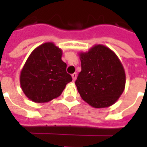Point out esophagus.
I'll return each instance as SVG.
<instances>
[{"label":"esophagus","instance_id":"1","mask_svg":"<svg viewBox=\"0 0 147 147\" xmlns=\"http://www.w3.org/2000/svg\"><path fill=\"white\" fill-rule=\"evenodd\" d=\"M71 77H72V79H73V81H75L76 79V77H77V74L73 73L72 75H71Z\"/></svg>","mask_w":147,"mask_h":147}]
</instances>
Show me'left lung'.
<instances>
[{
    "label": "left lung",
    "instance_id": "1",
    "mask_svg": "<svg viewBox=\"0 0 147 147\" xmlns=\"http://www.w3.org/2000/svg\"><path fill=\"white\" fill-rule=\"evenodd\" d=\"M79 55L82 71L76 85L82 98L95 108L114 105L126 83L125 71L118 57L103 45H95Z\"/></svg>",
    "mask_w": 147,
    "mask_h": 147
}]
</instances>
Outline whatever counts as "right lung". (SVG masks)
<instances>
[{"label":"right lung","instance_id":"right-lung-1","mask_svg":"<svg viewBox=\"0 0 147 147\" xmlns=\"http://www.w3.org/2000/svg\"><path fill=\"white\" fill-rule=\"evenodd\" d=\"M62 55V49L53 42H45L31 53L20 76L21 88L29 99L36 103L50 101L72 81Z\"/></svg>","mask_w":147,"mask_h":147}]
</instances>
